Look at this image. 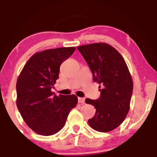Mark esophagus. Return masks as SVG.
I'll return each instance as SVG.
<instances>
[{
  "instance_id": "obj_1",
  "label": "esophagus",
  "mask_w": 157,
  "mask_h": 157,
  "mask_svg": "<svg viewBox=\"0 0 157 157\" xmlns=\"http://www.w3.org/2000/svg\"><path fill=\"white\" fill-rule=\"evenodd\" d=\"M78 102L79 103L83 104L85 102V98H82V97H78Z\"/></svg>"
}]
</instances>
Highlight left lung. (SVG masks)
<instances>
[{
	"mask_svg": "<svg viewBox=\"0 0 157 157\" xmlns=\"http://www.w3.org/2000/svg\"><path fill=\"white\" fill-rule=\"evenodd\" d=\"M78 48L93 74L99 86L100 97L86 102L94 106L96 113L89 120L95 131L109 132L124 121L129 109L133 92V81L122 56L105 43L83 45Z\"/></svg>",
	"mask_w": 157,
	"mask_h": 157,
	"instance_id": "obj_1",
	"label": "left lung"
}]
</instances>
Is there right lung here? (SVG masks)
Masks as SVG:
<instances>
[{"mask_svg":"<svg viewBox=\"0 0 157 157\" xmlns=\"http://www.w3.org/2000/svg\"><path fill=\"white\" fill-rule=\"evenodd\" d=\"M75 47L46 49L35 53L25 64L16 83V104L27 125L35 133L50 136L63 128L76 95L55 94L51 91L59 77L60 65Z\"/></svg>","mask_w":157,"mask_h":157,"instance_id":"right-lung-1","label":"right lung"}]
</instances>
